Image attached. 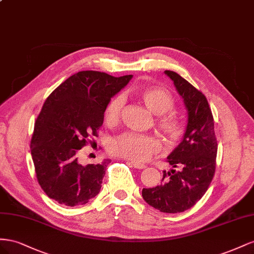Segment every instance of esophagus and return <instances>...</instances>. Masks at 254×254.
Returning <instances> with one entry per match:
<instances>
[{
	"mask_svg": "<svg viewBox=\"0 0 254 254\" xmlns=\"http://www.w3.org/2000/svg\"><path fill=\"white\" fill-rule=\"evenodd\" d=\"M129 164H131L134 168L136 169H143L146 168V165L144 164H140V163H135V162H129Z\"/></svg>",
	"mask_w": 254,
	"mask_h": 254,
	"instance_id": "obj_1",
	"label": "esophagus"
}]
</instances>
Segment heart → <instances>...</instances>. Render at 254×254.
I'll return each instance as SVG.
<instances>
[{"label": "heart", "instance_id": "1", "mask_svg": "<svg viewBox=\"0 0 254 254\" xmlns=\"http://www.w3.org/2000/svg\"><path fill=\"white\" fill-rule=\"evenodd\" d=\"M137 95L151 113L157 115L156 127L162 138L168 143L177 141L182 133V126L176 116L169 112L173 107L172 97L166 90L154 86L143 87ZM122 105L121 96L115 97L108 102L104 111L107 123L114 125L119 120ZM108 149L117 156L133 162H143L156 151L157 143L149 136L126 133L115 137Z\"/></svg>", "mask_w": 254, "mask_h": 254}]
</instances>
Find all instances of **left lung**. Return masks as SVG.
Listing matches in <instances>:
<instances>
[{
	"mask_svg": "<svg viewBox=\"0 0 254 254\" xmlns=\"http://www.w3.org/2000/svg\"><path fill=\"white\" fill-rule=\"evenodd\" d=\"M183 98L187 110V127L183 139L167 157L172 166L164 171L163 183L143 188L142 198L163 213H181L203 197L215 175L217 139L214 118L205 96L178 73L166 70Z\"/></svg>",
	"mask_w": 254,
	"mask_h": 254,
	"instance_id": "1",
	"label": "left lung"
}]
</instances>
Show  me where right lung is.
<instances>
[{
    "label": "right lung",
    "instance_id": "right-lung-1",
    "mask_svg": "<svg viewBox=\"0 0 254 254\" xmlns=\"http://www.w3.org/2000/svg\"><path fill=\"white\" fill-rule=\"evenodd\" d=\"M132 77L79 71L47 98L35 123L31 153L38 183L49 198L76 206L100 192L111 161L83 166L77 153L88 137L98 136L106 105Z\"/></svg>",
    "mask_w": 254,
    "mask_h": 254
}]
</instances>
